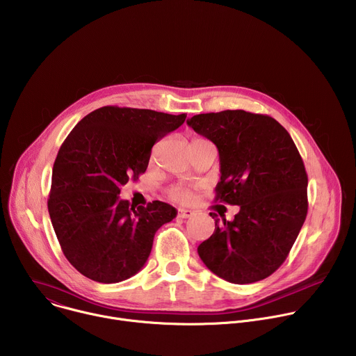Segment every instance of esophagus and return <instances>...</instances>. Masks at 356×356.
<instances>
[{
    "instance_id": "34e87169",
    "label": "esophagus",
    "mask_w": 356,
    "mask_h": 356,
    "mask_svg": "<svg viewBox=\"0 0 356 356\" xmlns=\"http://www.w3.org/2000/svg\"><path fill=\"white\" fill-rule=\"evenodd\" d=\"M193 211L191 210H188V209H180L179 210V217L180 218H190V217H193Z\"/></svg>"
}]
</instances>
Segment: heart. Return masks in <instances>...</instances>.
<instances>
[{
  "label": "heart",
  "mask_w": 356,
  "mask_h": 356,
  "mask_svg": "<svg viewBox=\"0 0 356 356\" xmlns=\"http://www.w3.org/2000/svg\"><path fill=\"white\" fill-rule=\"evenodd\" d=\"M197 139H202V138H194L193 140H197ZM170 195H172L175 200H179V201H187V200H190V193L186 191V190H180V188L173 190V191L170 193Z\"/></svg>",
  "instance_id": "heart-1"
}]
</instances>
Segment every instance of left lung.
<instances>
[{"label": "left lung", "mask_w": 356, "mask_h": 356, "mask_svg": "<svg viewBox=\"0 0 356 356\" xmlns=\"http://www.w3.org/2000/svg\"><path fill=\"white\" fill-rule=\"evenodd\" d=\"M218 149L216 201L239 206L232 221L217 218L198 245L204 265L221 279L246 284L270 276L286 261L307 217V173L289 132L272 117L243 110L187 120Z\"/></svg>", "instance_id": "8db88e82"}]
</instances>
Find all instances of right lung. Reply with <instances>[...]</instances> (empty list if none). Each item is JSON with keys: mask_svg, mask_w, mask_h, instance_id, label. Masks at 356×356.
I'll return each mask as SVG.
<instances>
[{"mask_svg": "<svg viewBox=\"0 0 356 356\" xmlns=\"http://www.w3.org/2000/svg\"><path fill=\"white\" fill-rule=\"evenodd\" d=\"M186 114L101 107L62 143L52 170L47 210L67 261L98 283H118L146 264L154 236L177 211L162 201L134 207L121 187L145 173L154 145Z\"/></svg>", "mask_w": 356, "mask_h": 356, "instance_id": "add662e5", "label": "right lung"}]
</instances>
